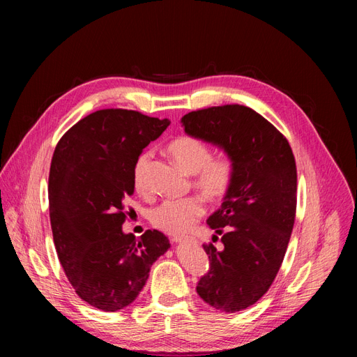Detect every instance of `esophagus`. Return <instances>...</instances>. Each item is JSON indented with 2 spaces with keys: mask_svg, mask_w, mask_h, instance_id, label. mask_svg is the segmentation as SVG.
<instances>
[{
  "mask_svg": "<svg viewBox=\"0 0 357 357\" xmlns=\"http://www.w3.org/2000/svg\"><path fill=\"white\" fill-rule=\"evenodd\" d=\"M171 241L174 244H180L183 241H186V238H183V236H171Z\"/></svg>",
  "mask_w": 357,
  "mask_h": 357,
  "instance_id": "obj_1",
  "label": "esophagus"
}]
</instances>
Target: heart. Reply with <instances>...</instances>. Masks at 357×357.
<instances>
[{
    "instance_id": "b5f03b06",
    "label": "heart",
    "mask_w": 357,
    "mask_h": 357,
    "mask_svg": "<svg viewBox=\"0 0 357 357\" xmlns=\"http://www.w3.org/2000/svg\"><path fill=\"white\" fill-rule=\"evenodd\" d=\"M168 153L177 165L193 176L192 186L208 202H219L228 195L234 177L235 164L228 155L213 158L207 143L195 137H178L168 146ZM149 153L139 155L132 171V183L138 193L147 190L146 171L149 167ZM204 213L199 198L165 201L150 213V220L158 229L168 234H185Z\"/></svg>"
}]
</instances>
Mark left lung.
<instances>
[{
	"label": "left lung",
	"mask_w": 357,
	"mask_h": 357,
	"mask_svg": "<svg viewBox=\"0 0 357 357\" xmlns=\"http://www.w3.org/2000/svg\"><path fill=\"white\" fill-rule=\"evenodd\" d=\"M181 125L235 164L229 193L207 219L223 245H204L210 269L197 291L215 310L241 311L266 294L282 266L295 223V158L282 132L244 105L190 112Z\"/></svg>",
	"instance_id": "left-lung-1"
}]
</instances>
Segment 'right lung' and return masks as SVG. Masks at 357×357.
<instances>
[{
    "instance_id": "1",
    "label": "right lung",
    "mask_w": 357,
    "mask_h": 357,
    "mask_svg": "<svg viewBox=\"0 0 357 357\" xmlns=\"http://www.w3.org/2000/svg\"><path fill=\"white\" fill-rule=\"evenodd\" d=\"M168 125V119L134 110H98L70 128L53 153V241L75 294L98 310L119 311L134 302L150 266L171 247L156 229L139 240L122 231L135 160Z\"/></svg>"
}]
</instances>
